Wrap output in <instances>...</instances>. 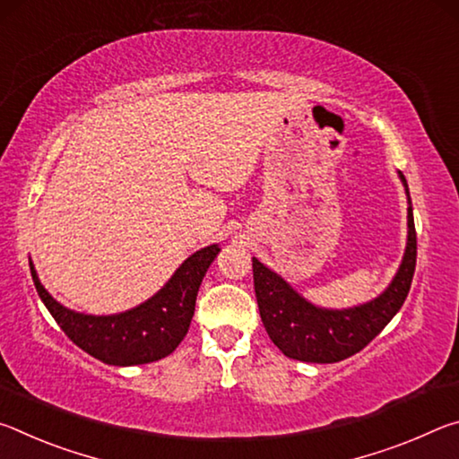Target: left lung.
<instances>
[{
	"label": "left lung",
	"instance_id": "8db88e82",
	"mask_svg": "<svg viewBox=\"0 0 459 459\" xmlns=\"http://www.w3.org/2000/svg\"><path fill=\"white\" fill-rule=\"evenodd\" d=\"M407 194V247L397 273L383 293L367 304L332 309L316 306L273 269L253 257L255 295L263 325L285 356L301 362H340L360 352L393 320L411 290L417 261V235L409 186L399 172Z\"/></svg>",
	"mask_w": 459,
	"mask_h": 459
}]
</instances>
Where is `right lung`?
Here are the masks:
<instances>
[{
	"label": "right lung",
	"mask_w": 459,
	"mask_h": 459,
	"mask_svg": "<svg viewBox=\"0 0 459 459\" xmlns=\"http://www.w3.org/2000/svg\"><path fill=\"white\" fill-rule=\"evenodd\" d=\"M219 253V245L200 248L174 271L166 285L150 299L126 312L108 316L82 314L62 306L40 283L32 261L30 271L44 306L76 346L105 364L135 367L166 359L184 340L202 279Z\"/></svg>",
	"instance_id": "right-lung-1"
}]
</instances>
